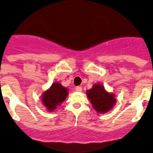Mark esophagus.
<instances>
[{
	"label": "esophagus",
	"instance_id": "34e87169",
	"mask_svg": "<svg viewBox=\"0 0 153 153\" xmlns=\"http://www.w3.org/2000/svg\"><path fill=\"white\" fill-rule=\"evenodd\" d=\"M76 91L81 92L82 91V87H81V86H76Z\"/></svg>",
	"mask_w": 153,
	"mask_h": 153
}]
</instances>
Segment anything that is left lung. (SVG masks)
<instances>
[{
    "instance_id": "obj_1",
    "label": "left lung",
    "mask_w": 153,
    "mask_h": 153,
    "mask_svg": "<svg viewBox=\"0 0 153 153\" xmlns=\"http://www.w3.org/2000/svg\"><path fill=\"white\" fill-rule=\"evenodd\" d=\"M93 109L99 113H105L109 111L115 105L117 100L113 93H109L104 89V86L96 83L90 90L86 91Z\"/></svg>"
}]
</instances>
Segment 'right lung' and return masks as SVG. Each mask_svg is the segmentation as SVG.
I'll return each instance as SVG.
<instances>
[{
  "instance_id": "obj_1",
  "label": "right lung",
  "mask_w": 153,
  "mask_h": 153,
  "mask_svg": "<svg viewBox=\"0 0 153 153\" xmlns=\"http://www.w3.org/2000/svg\"><path fill=\"white\" fill-rule=\"evenodd\" d=\"M67 95V88L59 83H53L51 88L42 95V102L48 111L53 112L66 100Z\"/></svg>"
}]
</instances>
